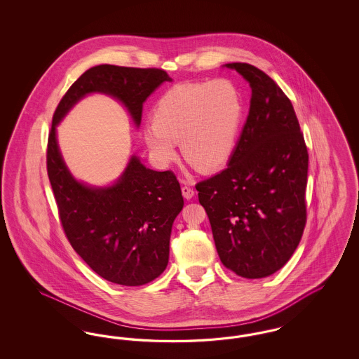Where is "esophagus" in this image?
I'll return each mask as SVG.
<instances>
[{"label": "esophagus", "instance_id": "1", "mask_svg": "<svg viewBox=\"0 0 359 359\" xmlns=\"http://www.w3.org/2000/svg\"><path fill=\"white\" fill-rule=\"evenodd\" d=\"M182 192H183V196H184L186 199H191V198L194 196V194H195L194 188L189 187V186H183V187H182Z\"/></svg>", "mask_w": 359, "mask_h": 359}]
</instances>
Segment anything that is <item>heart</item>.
Wrapping results in <instances>:
<instances>
[{
  "label": "heart",
  "mask_w": 359,
  "mask_h": 359,
  "mask_svg": "<svg viewBox=\"0 0 359 359\" xmlns=\"http://www.w3.org/2000/svg\"><path fill=\"white\" fill-rule=\"evenodd\" d=\"M243 118V98L230 79L172 86L156 102L144 142L156 161L176 158V144L196 171L223 165L233 154Z\"/></svg>",
  "instance_id": "b5f03b06"
}]
</instances>
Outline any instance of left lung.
<instances>
[{
  "label": "left lung",
  "mask_w": 359,
  "mask_h": 359,
  "mask_svg": "<svg viewBox=\"0 0 359 359\" xmlns=\"http://www.w3.org/2000/svg\"><path fill=\"white\" fill-rule=\"evenodd\" d=\"M252 90L249 116L226 170L199 182L223 265L245 278L281 269L307 222L308 151L290 98L264 71L229 63Z\"/></svg>",
  "instance_id": "obj_1"
}]
</instances>
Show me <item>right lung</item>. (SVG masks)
<instances>
[{"instance_id": "right-lung-1", "label": "right lung", "mask_w": 359, "mask_h": 359, "mask_svg": "<svg viewBox=\"0 0 359 359\" xmlns=\"http://www.w3.org/2000/svg\"><path fill=\"white\" fill-rule=\"evenodd\" d=\"M165 81L160 69L101 65L87 69L57 104L47 145V172L59 218L74 250L104 280L138 287L163 273L170 258L172 223L184 201L172 171L157 172L132 156L116 184L88 187L69 173L56 141V125L90 93L126 106L137 126L142 103Z\"/></svg>"}]
</instances>
